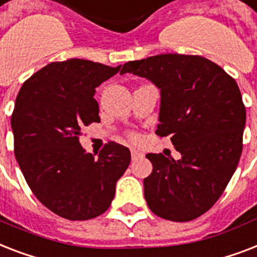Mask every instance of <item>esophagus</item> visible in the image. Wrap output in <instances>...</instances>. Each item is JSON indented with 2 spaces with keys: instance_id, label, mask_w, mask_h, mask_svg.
Segmentation results:
<instances>
[{
  "instance_id": "1",
  "label": "esophagus",
  "mask_w": 257,
  "mask_h": 257,
  "mask_svg": "<svg viewBox=\"0 0 257 257\" xmlns=\"http://www.w3.org/2000/svg\"><path fill=\"white\" fill-rule=\"evenodd\" d=\"M142 155H143V154H142L141 151H138V150L135 149H131V158H133V159H138Z\"/></svg>"
}]
</instances>
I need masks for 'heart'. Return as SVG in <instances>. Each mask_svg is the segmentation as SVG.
<instances>
[{
	"mask_svg": "<svg viewBox=\"0 0 257 257\" xmlns=\"http://www.w3.org/2000/svg\"><path fill=\"white\" fill-rule=\"evenodd\" d=\"M131 137H133V138H135V135H131Z\"/></svg>",
	"mask_w": 257,
	"mask_h": 257,
	"instance_id": "1",
	"label": "heart"
}]
</instances>
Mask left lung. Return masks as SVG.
<instances>
[{
	"mask_svg": "<svg viewBox=\"0 0 257 257\" xmlns=\"http://www.w3.org/2000/svg\"><path fill=\"white\" fill-rule=\"evenodd\" d=\"M124 73L147 78L161 89L155 134L170 137L182 155L179 161L146 155L153 163L143 180L147 206L167 220H194L220 198L239 163L245 126L239 86L200 55H154L124 63Z\"/></svg>",
	"mask_w": 257,
	"mask_h": 257,
	"instance_id": "8db88e82",
	"label": "left lung"
}]
</instances>
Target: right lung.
<instances>
[{
    "label": "right lung",
    "mask_w": 257,
    "mask_h": 257,
    "mask_svg": "<svg viewBox=\"0 0 257 257\" xmlns=\"http://www.w3.org/2000/svg\"><path fill=\"white\" fill-rule=\"evenodd\" d=\"M120 70L86 59L51 62L22 85L12 114L14 155L33 194L69 220H89L111 204L130 150L108 142L95 154L79 143L100 122L95 87Z\"/></svg>",
    "instance_id": "1"
}]
</instances>
